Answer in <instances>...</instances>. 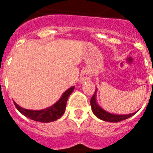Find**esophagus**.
Returning a JSON list of instances; mask_svg holds the SVG:
<instances>
[{"instance_id": "esophagus-1", "label": "esophagus", "mask_w": 153, "mask_h": 153, "mask_svg": "<svg viewBox=\"0 0 153 153\" xmlns=\"http://www.w3.org/2000/svg\"><path fill=\"white\" fill-rule=\"evenodd\" d=\"M92 77V74L90 73L88 70H84L83 73L81 74V77H80V79L82 81H85V80H88L91 79Z\"/></svg>"}]
</instances>
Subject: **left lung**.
Wrapping results in <instances>:
<instances>
[{
  "instance_id": "obj_1",
  "label": "left lung",
  "mask_w": 153,
  "mask_h": 153,
  "mask_svg": "<svg viewBox=\"0 0 153 153\" xmlns=\"http://www.w3.org/2000/svg\"><path fill=\"white\" fill-rule=\"evenodd\" d=\"M91 103V106H92V111L95 114L96 116L98 118L105 120V121L108 122H120L124 120L131 117L132 115H134L135 113H132V114H128V115H114V114H111L109 112L105 111L102 108H101L96 102V92L94 93L93 96L91 98L90 101Z\"/></svg>"
}]
</instances>
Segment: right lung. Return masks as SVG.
<instances>
[{
  "mask_svg": "<svg viewBox=\"0 0 153 153\" xmlns=\"http://www.w3.org/2000/svg\"><path fill=\"white\" fill-rule=\"evenodd\" d=\"M74 89V87H71L70 88L66 90L63 93V95L61 96L60 100L56 103H55L53 106H50L47 109L41 110V111H32V110L22 108L18 106L15 102H14V104L19 112L33 120L42 122V123L55 121L60 118L61 115L65 113L67 100L69 98L70 94L72 93Z\"/></svg>",
  "mask_w": 153,
  "mask_h": 153,
  "instance_id": "1",
  "label": "right lung"
}]
</instances>
